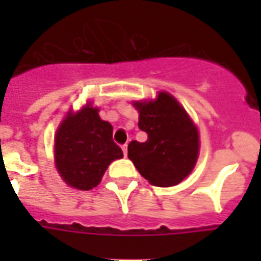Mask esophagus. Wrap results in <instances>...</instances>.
I'll return each instance as SVG.
<instances>
[{
	"mask_svg": "<svg viewBox=\"0 0 261 261\" xmlns=\"http://www.w3.org/2000/svg\"><path fill=\"white\" fill-rule=\"evenodd\" d=\"M122 150H123V154L127 155V143L122 145Z\"/></svg>",
	"mask_w": 261,
	"mask_h": 261,
	"instance_id": "1",
	"label": "esophagus"
}]
</instances>
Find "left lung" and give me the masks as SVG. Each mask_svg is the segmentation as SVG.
<instances>
[{
    "instance_id": "left-lung-1",
    "label": "left lung",
    "mask_w": 261,
    "mask_h": 261,
    "mask_svg": "<svg viewBox=\"0 0 261 261\" xmlns=\"http://www.w3.org/2000/svg\"><path fill=\"white\" fill-rule=\"evenodd\" d=\"M139 111L138 127L147 134L145 142L128 143V159L157 187L178 184L194 169L199 135L181 106L165 92L150 102H134Z\"/></svg>"
}]
</instances>
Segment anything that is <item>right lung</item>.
<instances>
[{"label":"right lung","mask_w":261,"mask_h":261,"mask_svg":"<svg viewBox=\"0 0 261 261\" xmlns=\"http://www.w3.org/2000/svg\"><path fill=\"white\" fill-rule=\"evenodd\" d=\"M122 149L112 139V126L100 119L97 108L87 106L69 115L57 131L55 163L69 186L89 191L97 186Z\"/></svg>","instance_id":"right-lung-1"}]
</instances>
